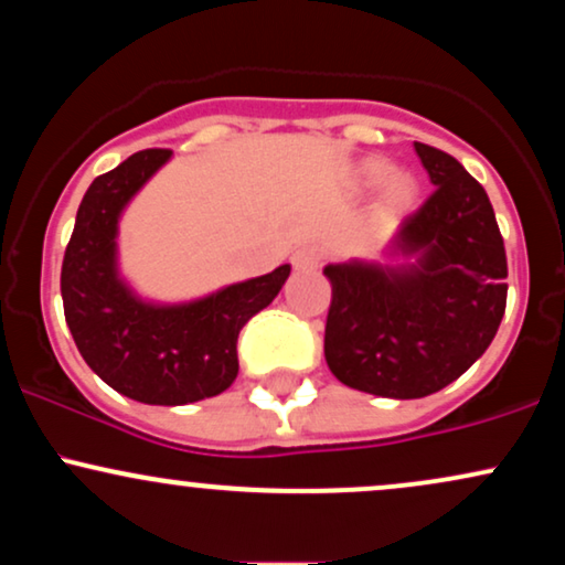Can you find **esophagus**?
Here are the masks:
<instances>
[{"mask_svg": "<svg viewBox=\"0 0 565 565\" xmlns=\"http://www.w3.org/2000/svg\"><path fill=\"white\" fill-rule=\"evenodd\" d=\"M321 260H323V249L319 244H302L297 246L295 255H291V265H295L297 270L319 268Z\"/></svg>", "mask_w": 565, "mask_h": 565, "instance_id": "obj_1", "label": "esophagus"}]
</instances>
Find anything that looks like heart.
I'll return each instance as SVG.
<instances>
[{"mask_svg":"<svg viewBox=\"0 0 565 565\" xmlns=\"http://www.w3.org/2000/svg\"><path fill=\"white\" fill-rule=\"evenodd\" d=\"M385 186V210L387 212H404L414 199V183L406 178V174H395L393 167L387 164L385 159H369L361 164V183L369 188Z\"/></svg>","mask_w":565,"mask_h":565,"instance_id":"1","label":"heart"}]
</instances>
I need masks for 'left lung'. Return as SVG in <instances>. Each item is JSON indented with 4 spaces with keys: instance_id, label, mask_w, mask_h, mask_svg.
Returning <instances> with one entry per match:
<instances>
[{
    "instance_id": "8db88e82",
    "label": "left lung",
    "mask_w": 565,
    "mask_h": 565,
    "mask_svg": "<svg viewBox=\"0 0 565 565\" xmlns=\"http://www.w3.org/2000/svg\"><path fill=\"white\" fill-rule=\"evenodd\" d=\"M436 191L395 233L414 265H327L323 355L342 385L425 398L486 353L508 305V257L483 185L446 151L414 142Z\"/></svg>"
}]
</instances>
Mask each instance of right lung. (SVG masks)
<instances>
[{
  "label": "right lung",
  "instance_id": "add662e5",
  "mask_svg": "<svg viewBox=\"0 0 565 565\" xmlns=\"http://www.w3.org/2000/svg\"><path fill=\"white\" fill-rule=\"evenodd\" d=\"M132 153L84 193L63 255V313L87 366L140 404L183 406L228 391L244 323L274 302L289 265L185 305L142 302L116 274V225L127 201L170 159Z\"/></svg>",
  "mask_w": 565,
  "mask_h": 565
}]
</instances>
